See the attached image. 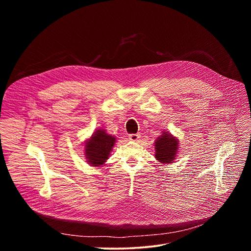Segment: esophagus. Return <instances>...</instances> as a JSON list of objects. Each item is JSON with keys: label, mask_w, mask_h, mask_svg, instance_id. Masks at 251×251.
I'll use <instances>...</instances> for the list:
<instances>
[{"label": "esophagus", "mask_w": 251, "mask_h": 251, "mask_svg": "<svg viewBox=\"0 0 251 251\" xmlns=\"http://www.w3.org/2000/svg\"><path fill=\"white\" fill-rule=\"evenodd\" d=\"M129 139H130L131 141L137 142V141H139V139H140V135H139V134H130V135H129Z\"/></svg>", "instance_id": "obj_1"}]
</instances>
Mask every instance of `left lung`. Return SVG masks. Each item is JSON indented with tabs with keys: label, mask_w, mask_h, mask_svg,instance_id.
Returning a JSON list of instances; mask_svg holds the SVG:
<instances>
[{
	"label": "left lung",
	"mask_w": 251,
	"mask_h": 251,
	"mask_svg": "<svg viewBox=\"0 0 251 251\" xmlns=\"http://www.w3.org/2000/svg\"><path fill=\"white\" fill-rule=\"evenodd\" d=\"M178 140L168 132L158 137L155 142V158L162 164L173 163L177 152Z\"/></svg>",
	"instance_id": "8db88e82"
}]
</instances>
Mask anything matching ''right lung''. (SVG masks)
Returning a JSON list of instances; mask_svg holds the SVG:
<instances>
[{
    "label": "right lung",
    "mask_w": 251,
    "mask_h": 251,
    "mask_svg": "<svg viewBox=\"0 0 251 251\" xmlns=\"http://www.w3.org/2000/svg\"><path fill=\"white\" fill-rule=\"evenodd\" d=\"M116 142L114 136L108 135L105 130H97L85 144V156L87 162L93 166H101L108 159Z\"/></svg>",
    "instance_id": "obj_1"
}]
</instances>
